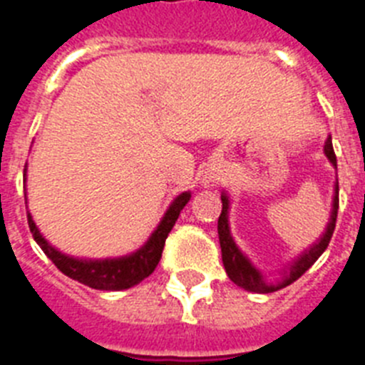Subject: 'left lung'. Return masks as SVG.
Instances as JSON below:
<instances>
[{
	"mask_svg": "<svg viewBox=\"0 0 365 365\" xmlns=\"http://www.w3.org/2000/svg\"><path fill=\"white\" fill-rule=\"evenodd\" d=\"M325 156L331 160L332 165H336V154H334V148H332L331 138L325 141ZM220 198H222V213L220 217H218V239H220V248H222V262H224L226 274L230 275V279L233 281V283L239 284V287L244 288V290H248V292H255V294L275 292V290H281V288L292 284L296 279H299L301 275L309 270L310 266L318 261L319 255L327 250L332 233H334L336 217H338V202H340L338 200V183H336V195H334V202H332L331 222H329L327 230H325L322 239H319L312 248L303 252V255L297 257L296 261L290 264V270H288V274L284 275L283 281H279V283L275 284H268L264 279L261 277V274L253 268L252 262L244 257L242 253H240V250L237 248L233 239H231L230 226H227V207H230V202H227V196L224 195V192H222Z\"/></svg>",
	"mask_w": 365,
	"mask_h": 365,
	"instance_id": "1",
	"label": "left lung"
}]
</instances>
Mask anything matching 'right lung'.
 <instances>
[{
	"mask_svg": "<svg viewBox=\"0 0 365 365\" xmlns=\"http://www.w3.org/2000/svg\"><path fill=\"white\" fill-rule=\"evenodd\" d=\"M191 198V192H182L176 200L167 209L163 220L160 222L158 230L152 233L148 242L143 248L138 250L128 257L121 259H104V261H82V259H73L55 250L40 235L33 217L27 215L29 220V230L33 233L38 246L43 250L47 257L53 261V264L68 277L75 279L78 283L86 287L97 288V290H125V288L134 287L141 283L145 277L156 270L158 262L161 259L165 240L169 237L170 230L174 227L180 217V211L185 207V204Z\"/></svg>",
	"mask_w": 365,
	"mask_h": 365,
	"instance_id": "right-lung-1",
	"label": "right lung"
}]
</instances>
